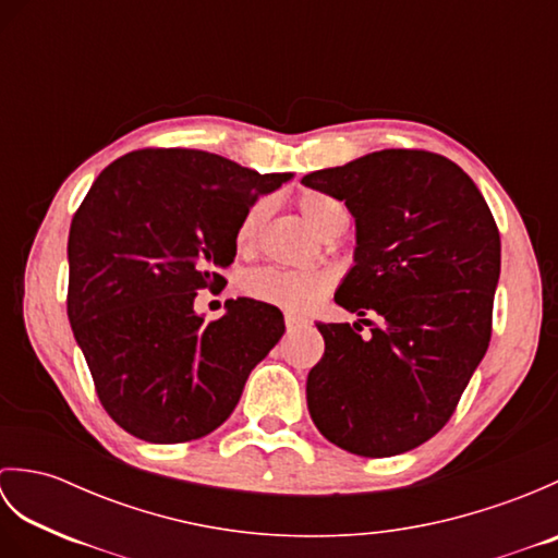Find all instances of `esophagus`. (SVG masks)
Segmentation results:
<instances>
[{"label":"esophagus","mask_w":558,"mask_h":558,"mask_svg":"<svg viewBox=\"0 0 558 558\" xmlns=\"http://www.w3.org/2000/svg\"><path fill=\"white\" fill-rule=\"evenodd\" d=\"M286 326H288V333H292V330L304 328V326H306V322H304V318H300V316H292V314H288V316H286Z\"/></svg>","instance_id":"1"}]
</instances>
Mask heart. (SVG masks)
<instances>
[{
    "instance_id": "1",
    "label": "heart",
    "mask_w": 558,
    "mask_h": 558,
    "mask_svg": "<svg viewBox=\"0 0 558 558\" xmlns=\"http://www.w3.org/2000/svg\"><path fill=\"white\" fill-rule=\"evenodd\" d=\"M298 206L302 210L304 220L312 228L326 236L330 232L340 230L345 225V208H342L336 196L326 192H316V189H304L298 196ZM268 201H256V204L244 210L234 228V246L240 254L252 252L256 244V236L264 228L268 218ZM333 286V278L326 270H282V268H256L244 278V292L248 298L258 302L276 304L280 310H288L294 314L310 312L314 304L326 298V292Z\"/></svg>"
}]
</instances>
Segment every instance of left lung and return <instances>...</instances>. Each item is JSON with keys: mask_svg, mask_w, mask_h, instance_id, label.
<instances>
[{"mask_svg": "<svg viewBox=\"0 0 558 558\" xmlns=\"http://www.w3.org/2000/svg\"><path fill=\"white\" fill-rule=\"evenodd\" d=\"M302 182L357 222L336 302L372 326L316 324L326 350L306 378L310 414L354 456L405 453L453 417L489 348L499 228L475 182L432 150L386 148Z\"/></svg>", "mask_w": 558, "mask_h": 558, "instance_id": "left-lung-1", "label": "left lung"}]
</instances>
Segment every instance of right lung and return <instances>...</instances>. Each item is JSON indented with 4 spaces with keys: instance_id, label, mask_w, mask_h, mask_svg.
Listing matches in <instances>:
<instances>
[{
    "instance_id": "1",
    "label": "right lung",
    "mask_w": 558,
    "mask_h": 558,
    "mask_svg": "<svg viewBox=\"0 0 558 558\" xmlns=\"http://www.w3.org/2000/svg\"><path fill=\"white\" fill-rule=\"evenodd\" d=\"M216 153L141 148L100 172L69 230L66 314L105 412L136 438L182 444L230 417L286 333L272 304L236 298L204 322L244 210L288 182Z\"/></svg>"
}]
</instances>
